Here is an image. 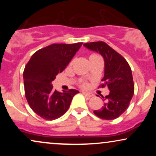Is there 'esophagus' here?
Listing matches in <instances>:
<instances>
[{
  "instance_id": "34e87169",
  "label": "esophagus",
  "mask_w": 156,
  "mask_h": 156,
  "mask_svg": "<svg viewBox=\"0 0 156 156\" xmlns=\"http://www.w3.org/2000/svg\"><path fill=\"white\" fill-rule=\"evenodd\" d=\"M82 94H83L84 96L87 97V98H91V97H92V96H93V94H91V93L86 92H82Z\"/></svg>"
}]
</instances>
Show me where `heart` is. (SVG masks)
<instances>
[{"label": "heart", "instance_id": "b5f03b06", "mask_svg": "<svg viewBox=\"0 0 156 156\" xmlns=\"http://www.w3.org/2000/svg\"><path fill=\"white\" fill-rule=\"evenodd\" d=\"M92 56H94V55H91V56L89 57V58H91V57H92ZM80 86H81V87H83V88H86V87H87V84L86 83H84V82H83V81H81V82H80Z\"/></svg>", "mask_w": 156, "mask_h": 156}]
</instances>
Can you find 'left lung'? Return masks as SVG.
<instances>
[{"instance_id": "8db88e82", "label": "left lung", "mask_w": 156, "mask_h": 156, "mask_svg": "<svg viewBox=\"0 0 156 156\" xmlns=\"http://www.w3.org/2000/svg\"><path fill=\"white\" fill-rule=\"evenodd\" d=\"M83 46L103 57L105 68L101 87L106 86L110 90L108 95L103 97L104 105L94 111V114L107 120L117 119L128 108L134 94L131 69L127 61L105 42H94Z\"/></svg>"}]
</instances>
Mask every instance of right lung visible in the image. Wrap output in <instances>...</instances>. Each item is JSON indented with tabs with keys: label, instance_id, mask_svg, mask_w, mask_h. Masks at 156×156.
<instances>
[{
	"label": "right lung",
	"instance_id": "obj_1",
	"mask_svg": "<svg viewBox=\"0 0 156 156\" xmlns=\"http://www.w3.org/2000/svg\"><path fill=\"white\" fill-rule=\"evenodd\" d=\"M76 44H53L32 55L23 73L25 93L28 104L37 115L47 120L62 117L69 108L76 89L59 92L51 83L62 73L81 47Z\"/></svg>",
	"mask_w": 156,
	"mask_h": 156
}]
</instances>
